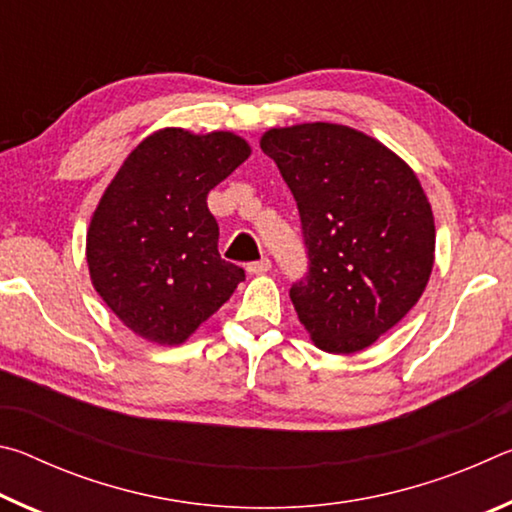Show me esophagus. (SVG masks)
Listing matches in <instances>:
<instances>
[{
	"label": "esophagus",
	"instance_id": "esophagus-1",
	"mask_svg": "<svg viewBox=\"0 0 512 512\" xmlns=\"http://www.w3.org/2000/svg\"><path fill=\"white\" fill-rule=\"evenodd\" d=\"M268 271H271V259H268V257H262V259H259V262H250L248 264V273L250 275H264Z\"/></svg>",
	"mask_w": 512,
	"mask_h": 512
}]
</instances>
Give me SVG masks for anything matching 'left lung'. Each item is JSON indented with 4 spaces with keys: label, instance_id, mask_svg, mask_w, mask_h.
I'll return each mask as SVG.
<instances>
[{
    "label": "left lung",
    "instance_id": "obj_1",
    "mask_svg": "<svg viewBox=\"0 0 512 512\" xmlns=\"http://www.w3.org/2000/svg\"><path fill=\"white\" fill-rule=\"evenodd\" d=\"M262 151L296 198L309 271L289 291L316 348L354 354L409 314L427 287L436 225L402 158L350 126L271 128Z\"/></svg>",
    "mask_w": 512,
    "mask_h": 512
}]
</instances>
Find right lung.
<instances>
[{
  "label": "right lung",
  "instance_id": "obj_1",
  "mask_svg": "<svg viewBox=\"0 0 512 512\" xmlns=\"http://www.w3.org/2000/svg\"><path fill=\"white\" fill-rule=\"evenodd\" d=\"M248 155L235 133L162 128L135 146L103 192L85 246L90 277L142 339L185 343L246 277L219 255L207 194Z\"/></svg>",
  "mask_w": 512,
  "mask_h": 512
}]
</instances>
